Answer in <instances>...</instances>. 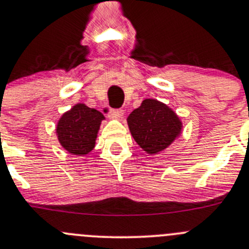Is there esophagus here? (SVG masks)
Here are the masks:
<instances>
[{"instance_id": "34e87169", "label": "esophagus", "mask_w": 249, "mask_h": 249, "mask_svg": "<svg viewBox=\"0 0 249 249\" xmlns=\"http://www.w3.org/2000/svg\"><path fill=\"white\" fill-rule=\"evenodd\" d=\"M123 114H124V111L120 108L109 109V118H112V119H120Z\"/></svg>"}]
</instances>
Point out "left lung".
<instances>
[{
    "instance_id": "1",
    "label": "left lung",
    "mask_w": 249,
    "mask_h": 249,
    "mask_svg": "<svg viewBox=\"0 0 249 249\" xmlns=\"http://www.w3.org/2000/svg\"><path fill=\"white\" fill-rule=\"evenodd\" d=\"M133 140L148 154H158L174 142L181 133L179 117L167 105L145 99L127 117Z\"/></svg>"
}]
</instances>
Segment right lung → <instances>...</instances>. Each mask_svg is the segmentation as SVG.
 <instances>
[{"instance_id":"right-lung-1","label":"right lung","mask_w":249,"mask_h":249,"mask_svg":"<svg viewBox=\"0 0 249 249\" xmlns=\"http://www.w3.org/2000/svg\"><path fill=\"white\" fill-rule=\"evenodd\" d=\"M104 119L101 112L85 104H76L57 123L56 132L59 143L72 155H86L95 146L98 131Z\"/></svg>"}]
</instances>
